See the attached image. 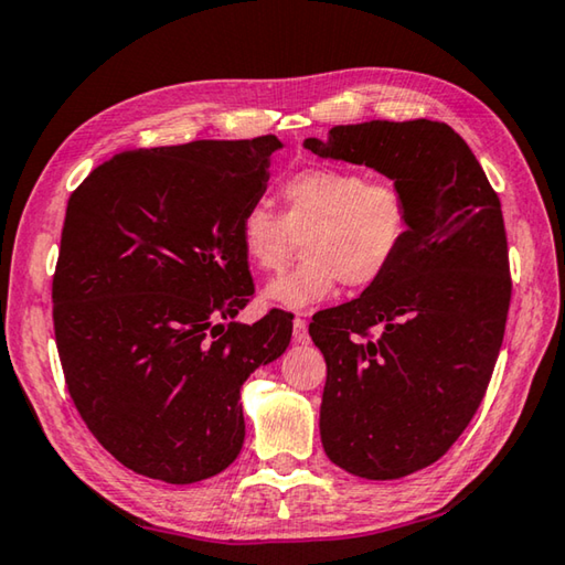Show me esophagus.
<instances>
[{
    "mask_svg": "<svg viewBox=\"0 0 565 565\" xmlns=\"http://www.w3.org/2000/svg\"><path fill=\"white\" fill-rule=\"evenodd\" d=\"M294 341L296 343H309L311 341L309 339V329H306L303 313H296V319H294Z\"/></svg>",
    "mask_w": 565,
    "mask_h": 565,
    "instance_id": "esophagus-1",
    "label": "esophagus"
}]
</instances>
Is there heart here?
Segmentation results:
<instances>
[{"mask_svg":"<svg viewBox=\"0 0 565 565\" xmlns=\"http://www.w3.org/2000/svg\"><path fill=\"white\" fill-rule=\"evenodd\" d=\"M281 214L252 206L238 224L244 259L259 274L289 264L301 238L306 259L266 286L286 309L327 301L339 289H369L384 279L411 232L408 194L391 179H366L349 167H306L279 186Z\"/></svg>","mask_w":565,"mask_h":565,"instance_id":"heart-1","label":"heart"}]
</instances>
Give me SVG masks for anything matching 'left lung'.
I'll return each instance as SVG.
<instances>
[{
	"instance_id": "obj_1",
	"label": "left lung",
	"mask_w": 565,
	"mask_h": 565,
	"mask_svg": "<svg viewBox=\"0 0 565 565\" xmlns=\"http://www.w3.org/2000/svg\"><path fill=\"white\" fill-rule=\"evenodd\" d=\"M406 191L411 232L384 279L313 317L327 359L323 451L374 481L436 463L481 406L511 306L501 199L444 121H363L306 139Z\"/></svg>"
}]
</instances>
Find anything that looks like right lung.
Returning <instances> with one entry per match:
<instances>
[{
	"instance_id": "right-lung-1",
	"label": "right lung",
	"mask_w": 565,
	"mask_h": 565,
	"mask_svg": "<svg viewBox=\"0 0 565 565\" xmlns=\"http://www.w3.org/2000/svg\"><path fill=\"white\" fill-rule=\"evenodd\" d=\"M279 147L266 134L127 149L66 202L56 351L82 420L134 473L167 483L222 473L244 444L238 391L289 347V311L232 321L254 296L238 224Z\"/></svg>"
}]
</instances>
